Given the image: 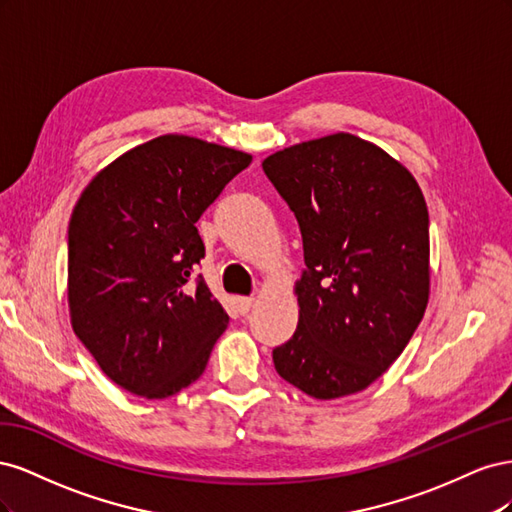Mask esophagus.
I'll return each mask as SVG.
<instances>
[{"instance_id": "obj_1", "label": "esophagus", "mask_w": 512, "mask_h": 512, "mask_svg": "<svg viewBox=\"0 0 512 512\" xmlns=\"http://www.w3.org/2000/svg\"><path fill=\"white\" fill-rule=\"evenodd\" d=\"M235 303H237V309H239L241 314H247L254 307V299L252 297H237Z\"/></svg>"}]
</instances>
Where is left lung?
Returning a JSON list of instances; mask_svg holds the SVG:
<instances>
[{"label": "left lung", "mask_w": 512, "mask_h": 512, "mask_svg": "<svg viewBox=\"0 0 512 512\" xmlns=\"http://www.w3.org/2000/svg\"><path fill=\"white\" fill-rule=\"evenodd\" d=\"M262 170L299 222V324L277 374L316 399L359 393L404 352L429 301V213L406 166L337 132Z\"/></svg>", "instance_id": "8db88e82"}]
</instances>
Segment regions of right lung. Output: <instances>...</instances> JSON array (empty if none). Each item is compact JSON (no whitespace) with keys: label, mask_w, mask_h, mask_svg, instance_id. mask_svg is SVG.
Listing matches in <instances>:
<instances>
[{"label":"right lung","mask_w":512,"mask_h":512,"mask_svg":"<svg viewBox=\"0 0 512 512\" xmlns=\"http://www.w3.org/2000/svg\"><path fill=\"white\" fill-rule=\"evenodd\" d=\"M252 156L183 134L123 153L91 179L68 226L76 337L121 389L147 399L203 376L228 314L196 273V222Z\"/></svg>","instance_id":"obj_1"}]
</instances>
